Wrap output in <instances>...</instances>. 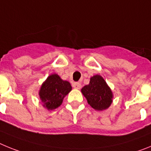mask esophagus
Masks as SVG:
<instances>
[{
    "label": "esophagus",
    "instance_id": "34e87169",
    "mask_svg": "<svg viewBox=\"0 0 151 151\" xmlns=\"http://www.w3.org/2000/svg\"><path fill=\"white\" fill-rule=\"evenodd\" d=\"M73 87L74 88L79 89V88H81V87H82V85H81V83H80V82H73Z\"/></svg>",
    "mask_w": 151,
    "mask_h": 151
}]
</instances>
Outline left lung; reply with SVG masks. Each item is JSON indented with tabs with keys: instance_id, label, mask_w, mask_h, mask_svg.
I'll use <instances>...</instances> for the list:
<instances>
[{
	"instance_id": "left-lung-1",
	"label": "left lung",
	"mask_w": 151,
	"mask_h": 151,
	"mask_svg": "<svg viewBox=\"0 0 151 151\" xmlns=\"http://www.w3.org/2000/svg\"><path fill=\"white\" fill-rule=\"evenodd\" d=\"M82 92L88 103L95 110H106L111 104L113 98L111 90L99 75L91 77L89 85L84 86Z\"/></svg>"
}]
</instances>
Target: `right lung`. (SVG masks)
<instances>
[{
  "label": "right lung",
  "mask_w": 151,
  "mask_h": 151,
  "mask_svg": "<svg viewBox=\"0 0 151 151\" xmlns=\"http://www.w3.org/2000/svg\"><path fill=\"white\" fill-rule=\"evenodd\" d=\"M72 90L71 85L63 81L57 74L47 78L41 88L40 98L47 110H54L61 105L64 97Z\"/></svg>",
  "instance_id": "1"
}]
</instances>
